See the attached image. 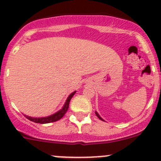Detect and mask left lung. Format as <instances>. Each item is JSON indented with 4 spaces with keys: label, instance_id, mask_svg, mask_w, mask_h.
I'll return each instance as SVG.
<instances>
[{
    "label": "left lung",
    "instance_id": "8db88e82",
    "mask_svg": "<svg viewBox=\"0 0 161 161\" xmlns=\"http://www.w3.org/2000/svg\"><path fill=\"white\" fill-rule=\"evenodd\" d=\"M95 114H96V115H97V117H98V118H99V119H100V120H101V121H103V118H101V117H100V115H99V114H98V113H97V111H96V112H95Z\"/></svg>",
    "mask_w": 161,
    "mask_h": 161
}]
</instances>
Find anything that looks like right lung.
I'll list each match as a JSON object with an SVG mask.
<instances>
[{"instance_id": "obj_1", "label": "right lung", "mask_w": 161, "mask_h": 161, "mask_svg": "<svg viewBox=\"0 0 161 161\" xmlns=\"http://www.w3.org/2000/svg\"><path fill=\"white\" fill-rule=\"evenodd\" d=\"M75 93V91L73 92L72 93H71L70 95L69 96V97H68V99L66 100V102L65 103H64V106H63V108H61L59 111L56 112V113L50 115V116L44 117V118H32V117H29V116H26V115H25V118H26L27 119L30 120L31 121H33V122H36V123H39V124H47V123L54 122V121H58V120L61 119V118L65 114L66 112H67L68 109H69V103H70L71 99L72 98V97L74 96Z\"/></svg>"}]
</instances>
